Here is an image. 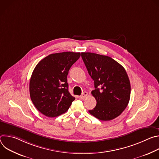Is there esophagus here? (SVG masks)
Listing matches in <instances>:
<instances>
[{
    "instance_id": "obj_1",
    "label": "esophagus",
    "mask_w": 159,
    "mask_h": 159,
    "mask_svg": "<svg viewBox=\"0 0 159 159\" xmlns=\"http://www.w3.org/2000/svg\"><path fill=\"white\" fill-rule=\"evenodd\" d=\"M87 95H88V93L87 92H84L83 94L79 96V98H80V99H84L87 96Z\"/></svg>"
}]
</instances>
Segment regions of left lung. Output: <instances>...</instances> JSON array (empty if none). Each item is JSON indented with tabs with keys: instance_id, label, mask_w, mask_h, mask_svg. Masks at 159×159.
<instances>
[{
	"instance_id": "left-lung-1",
	"label": "left lung",
	"mask_w": 159,
	"mask_h": 159,
	"mask_svg": "<svg viewBox=\"0 0 159 159\" xmlns=\"http://www.w3.org/2000/svg\"><path fill=\"white\" fill-rule=\"evenodd\" d=\"M82 58L89 74L94 81L91 92L97 104L89 112L102 121L119 116L127 107L131 93L130 82L124 67L112 58L83 52Z\"/></svg>"
}]
</instances>
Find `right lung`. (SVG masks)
I'll return each mask as SVG.
<instances>
[{
    "label": "right lung",
    "mask_w": 159,
    "mask_h": 159,
    "mask_svg": "<svg viewBox=\"0 0 159 159\" xmlns=\"http://www.w3.org/2000/svg\"><path fill=\"white\" fill-rule=\"evenodd\" d=\"M80 53L66 52L49 55L36 66L30 82V93L36 108L53 118L69 109L75 100L69 92L67 75Z\"/></svg>",
    "instance_id": "add662e5"
}]
</instances>
